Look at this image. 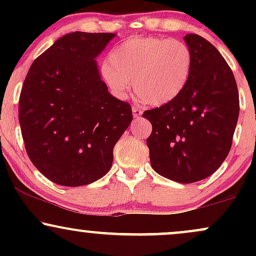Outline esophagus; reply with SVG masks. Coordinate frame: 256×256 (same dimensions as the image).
<instances>
[{
    "label": "esophagus",
    "mask_w": 256,
    "mask_h": 256,
    "mask_svg": "<svg viewBox=\"0 0 256 256\" xmlns=\"http://www.w3.org/2000/svg\"><path fill=\"white\" fill-rule=\"evenodd\" d=\"M142 110H140V108H138V107H132V114H134V118H140V116H142Z\"/></svg>",
    "instance_id": "1"
}]
</instances>
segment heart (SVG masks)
Returning a JSON list of instances; mask_svg holds the SVG:
<instances>
[{"instance_id":"b5f03b06","label":"heart","mask_w":256,"mask_h":256,"mask_svg":"<svg viewBox=\"0 0 256 256\" xmlns=\"http://www.w3.org/2000/svg\"><path fill=\"white\" fill-rule=\"evenodd\" d=\"M192 72V52L186 43L152 36L126 40L110 52L101 68L113 95L124 98L132 80L138 98L152 106L177 98Z\"/></svg>"}]
</instances>
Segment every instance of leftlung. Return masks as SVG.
<instances>
[{
  "label": "left lung",
  "instance_id": "8db88e82",
  "mask_svg": "<svg viewBox=\"0 0 256 256\" xmlns=\"http://www.w3.org/2000/svg\"><path fill=\"white\" fill-rule=\"evenodd\" d=\"M192 72L180 95L146 110L152 122L146 140L155 172L178 183L210 177L231 149L240 114V98L230 66L204 37L189 34Z\"/></svg>",
  "mask_w": 256,
  "mask_h": 256
}]
</instances>
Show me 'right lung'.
I'll list each match as a JSON object with an SVG mask.
<instances>
[{"label":"right lung","mask_w":256,"mask_h":256,"mask_svg":"<svg viewBox=\"0 0 256 256\" xmlns=\"http://www.w3.org/2000/svg\"><path fill=\"white\" fill-rule=\"evenodd\" d=\"M114 34L71 32L31 64L19 98L28 158L49 180L80 186L110 170L132 122L131 106L108 92L95 58Z\"/></svg>","instance_id":"right-lung-1"}]
</instances>
